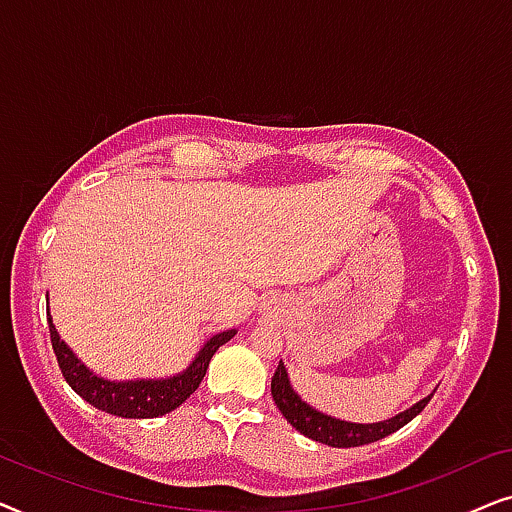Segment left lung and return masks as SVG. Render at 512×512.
<instances>
[{"label":"left lung","instance_id":"obj_1","mask_svg":"<svg viewBox=\"0 0 512 512\" xmlns=\"http://www.w3.org/2000/svg\"><path fill=\"white\" fill-rule=\"evenodd\" d=\"M270 391H272V398H275V405L282 410L286 422H289L293 429L300 431L307 438L317 440V443H324L331 447H359V445H368V443H375V440L387 438L394 431L401 429V426L412 422V419L426 408V403H429L433 396L429 394L419 403L412 405V408L403 410L401 415L384 419V422L354 424V422H345V419L324 415V412L314 410L312 405H307L303 398L293 391L289 382V373H286L282 361H279L275 375H272Z\"/></svg>","mask_w":512,"mask_h":512}]
</instances>
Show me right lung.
<instances>
[{
  "label": "right lung",
  "mask_w": 512,
  "mask_h": 512,
  "mask_svg": "<svg viewBox=\"0 0 512 512\" xmlns=\"http://www.w3.org/2000/svg\"><path fill=\"white\" fill-rule=\"evenodd\" d=\"M48 328H51V342L53 352L58 356V366L65 375L69 387L79 394L83 401H88L93 408L109 412L116 417L128 419H149V417H163L174 408H179L195 389L200 387L202 377L207 373L209 361L216 349L233 338L235 331L216 333L214 338L205 342L191 366L184 373L165 377V380H128V382H111L104 377L95 375L79 361L72 349L60 340L58 331H55L51 314H48Z\"/></svg>",
  "instance_id": "right-lung-1"
}]
</instances>
